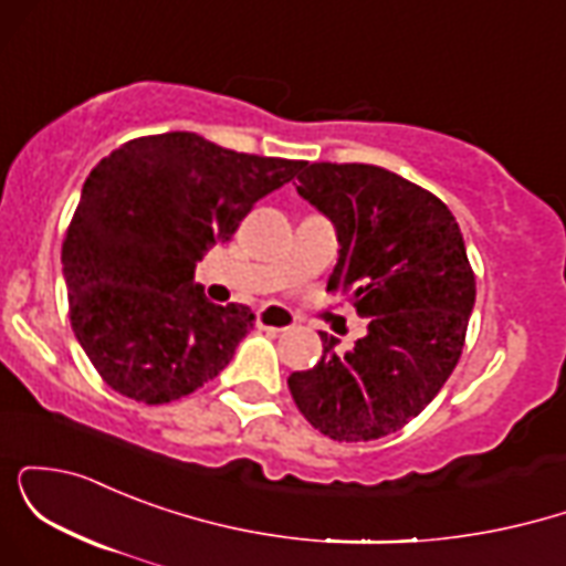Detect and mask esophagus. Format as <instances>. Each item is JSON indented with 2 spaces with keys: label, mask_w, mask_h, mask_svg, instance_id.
Returning <instances> with one entry per match:
<instances>
[{
  "label": "esophagus",
  "mask_w": 566,
  "mask_h": 566,
  "mask_svg": "<svg viewBox=\"0 0 566 566\" xmlns=\"http://www.w3.org/2000/svg\"><path fill=\"white\" fill-rule=\"evenodd\" d=\"M295 324V316L290 314L282 305H269V308L258 311V327L261 329H274V333H282V329H290Z\"/></svg>",
  "instance_id": "esophagus-1"
}]
</instances>
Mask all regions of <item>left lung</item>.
<instances>
[{"instance_id":"obj_1","label":"left lung","mask_w":566,"mask_h":566,"mask_svg":"<svg viewBox=\"0 0 566 566\" xmlns=\"http://www.w3.org/2000/svg\"><path fill=\"white\" fill-rule=\"evenodd\" d=\"M297 193L335 223L340 258L327 292H343L367 335L292 373L303 418L335 441L405 428L441 391L463 354L476 276L452 212L426 188L375 165L303 161Z\"/></svg>"}]
</instances>
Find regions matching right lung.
<instances>
[{
	"label": "right lung",
	"mask_w": 566,
	"mask_h": 566,
	"mask_svg": "<svg viewBox=\"0 0 566 566\" xmlns=\"http://www.w3.org/2000/svg\"><path fill=\"white\" fill-rule=\"evenodd\" d=\"M301 167L197 133L146 135L97 161L61 261L71 329L106 386L167 405L229 365L255 316L247 305L207 301L193 269Z\"/></svg>",
	"instance_id": "add662e5"
}]
</instances>
